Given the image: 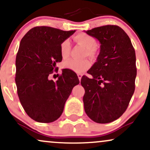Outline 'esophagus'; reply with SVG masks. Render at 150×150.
Masks as SVG:
<instances>
[{
  "instance_id": "1",
  "label": "esophagus",
  "mask_w": 150,
  "mask_h": 150,
  "mask_svg": "<svg viewBox=\"0 0 150 150\" xmlns=\"http://www.w3.org/2000/svg\"><path fill=\"white\" fill-rule=\"evenodd\" d=\"M77 76H78L79 80L80 81L81 79V77H82V75H81V74H77Z\"/></svg>"
}]
</instances>
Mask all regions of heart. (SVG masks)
I'll return each instance as SVG.
<instances>
[{"mask_svg": "<svg viewBox=\"0 0 150 150\" xmlns=\"http://www.w3.org/2000/svg\"><path fill=\"white\" fill-rule=\"evenodd\" d=\"M74 40L77 44L82 45L86 48V55L91 57H93L96 54V41L94 37L84 33H80L74 36ZM71 46V43L68 39H66L60 45V54L63 59L67 58L69 55ZM63 66L65 69L71 70L75 73H83V72L88 69L91 66V62L88 59L76 60L71 59L64 62Z\"/></svg>", "mask_w": 150, "mask_h": 150, "instance_id": "heart-1", "label": "heart"}]
</instances>
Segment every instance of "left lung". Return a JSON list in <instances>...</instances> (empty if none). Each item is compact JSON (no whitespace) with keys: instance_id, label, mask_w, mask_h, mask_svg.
Here are the masks:
<instances>
[{"instance_id":"obj_1","label":"left lung","mask_w":150,"mask_h":150,"mask_svg":"<svg viewBox=\"0 0 150 150\" xmlns=\"http://www.w3.org/2000/svg\"><path fill=\"white\" fill-rule=\"evenodd\" d=\"M86 33L100 41V52L87 72L93 78L81 79L85 112L94 122L109 123L125 113L134 94L135 50L129 36L117 25H107Z\"/></svg>"}]
</instances>
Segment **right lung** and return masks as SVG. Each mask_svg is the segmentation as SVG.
I'll list each match as a JSON object with an SVG mask.
<instances>
[{"label":"right lung","mask_w":150,"mask_h":150,"mask_svg":"<svg viewBox=\"0 0 150 150\" xmlns=\"http://www.w3.org/2000/svg\"><path fill=\"white\" fill-rule=\"evenodd\" d=\"M75 32L37 26L21 41L16 57L17 93L25 111L37 122L57 120L73 88L79 83L76 74L69 69L63 70L55 81L49 79L62 60L60 45Z\"/></svg>","instance_id":"right-lung-1"}]
</instances>
